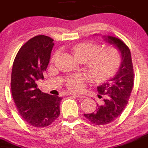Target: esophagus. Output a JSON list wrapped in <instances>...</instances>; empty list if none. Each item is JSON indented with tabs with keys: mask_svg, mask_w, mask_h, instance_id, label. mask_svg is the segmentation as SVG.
Here are the masks:
<instances>
[{
	"mask_svg": "<svg viewBox=\"0 0 148 148\" xmlns=\"http://www.w3.org/2000/svg\"><path fill=\"white\" fill-rule=\"evenodd\" d=\"M68 95H73V96H75V97H78V98H84V97H85V96L83 95L74 94V93H71V92H69V93H68Z\"/></svg>",
	"mask_w": 148,
	"mask_h": 148,
	"instance_id": "1",
	"label": "esophagus"
}]
</instances>
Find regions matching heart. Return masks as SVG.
Masks as SVG:
<instances>
[{"instance_id":"obj_1","label":"heart","mask_w":148,"mask_h":148,"mask_svg":"<svg viewBox=\"0 0 148 148\" xmlns=\"http://www.w3.org/2000/svg\"><path fill=\"white\" fill-rule=\"evenodd\" d=\"M76 58L82 62L86 61V67L92 78L97 82H103L112 77L121 65V56L116 48L108 46L100 49L97 43L92 42H79L71 48ZM60 51L54 53L52 61L58 58ZM85 78L82 74L69 77L66 80L67 87L71 91L79 92L83 89Z\"/></svg>"}]
</instances>
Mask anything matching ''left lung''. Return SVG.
Wrapping results in <instances>:
<instances>
[{"label": "left lung", "mask_w": 148, "mask_h": 148, "mask_svg": "<svg viewBox=\"0 0 148 148\" xmlns=\"http://www.w3.org/2000/svg\"><path fill=\"white\" fill-rule=\"evenodd\" d=\"M103 38L119 51L121 62L116 75L97 87L98 97H105L102 105L97 104L94 112L84 114L90 122L96 125L110 124L121 115L128 103L134 84L132 61L128 47L115 37L104 35Z\"/></svg>", "instance_id": "8db88e82"}]
</instances>
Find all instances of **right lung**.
Segmentation results:
<instances>
[{
  "instance_id": "obj_1",
  "label": "right lung",
  "mask_w": 148,
  "mask_h": 148,
  "mask_svg": "<svg viewBox=\"0 0 148 148\" xmlns=\"http://www.w3.org/2000/svg\"><path fill=\"white\" fill-rule=\"evenodd\" d=\"M53 40L38 35L29 40L17 53L11 72V93L23 119L34 127H45L60 115L62 97L43 93L36 84L43 79L53 47Z\"/></svg>"
}]
</instances>
